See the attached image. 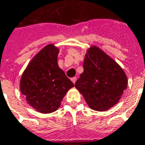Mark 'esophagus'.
I'll use <instances>...</instances> for the list:
<instances>
[{
    "instance_id": "34e87169",
    "label": "esophagus",
    "mask_w": 145,
    "mask_h": 145,
    "mask_svg": "<svg viewBox=\"0 0 145 145\" xmlns=\"http://www.w3.org/2000/svg\"><path fill=\"white\" fill-rule=\"evenodd\" d=\"M76 80H77V78H76V77H73V78H71V81H72L73 83H74V84L75 83V82H76Z\"/></svg>"
}]
</instances>
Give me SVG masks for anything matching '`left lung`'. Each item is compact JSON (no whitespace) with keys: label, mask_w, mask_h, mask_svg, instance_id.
I'll use <instances>...</instances> for the list:
<instances>
[{"label":"left lung","mask_w":145,"mask_h":145,"mask_svg":"<svg viewBox=\"0 0 145 145\" xmlns=\"http://www.w3.org/2000/svg\"><path fill=\"white\" fill-rule=\"evenodd\" d=\"M74 86L91 109L104 112L120 100L127 88V79L112 57L99 48L91 46L84 58L83 72Z\"/></svg>","instance_id":"8db88e82"}]
</instances>
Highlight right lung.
<instances>
[{
  "label": "right lung",
  "mask_w": 145,
  "mask_h": 145,
  "mask_svg": "<svg viewBox=\"0 0 145 145\" xmlns=\"http://www.w3.org/2000/svg\"><path fill=\"white\" fill-rule=\"evenodd\" d=\"M57 54L58 49L53 44L45 46L29 63L21 78V92L41 113L55 112L68 90L74 87L58 67Z\"/></svg>",
  "instance_id": "add662e5"
}]
</instances>
